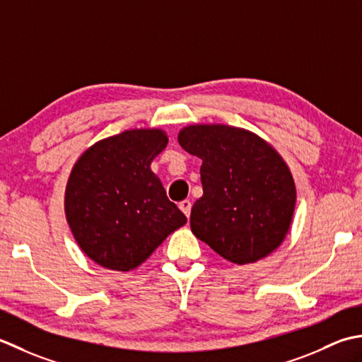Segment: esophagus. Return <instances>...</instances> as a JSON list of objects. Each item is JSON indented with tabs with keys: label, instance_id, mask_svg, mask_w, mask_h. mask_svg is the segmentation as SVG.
Returning <instances> with one entry per match:
<instances>
[{
	"label": "esophagus",
	"instance_id": "esophagus-1",
	"mask_svg": "<svg viewBox=\"0 0 362 362\" xmlns=\"http://www.w3.org/2000/svg\"><path fill=\"white\" fill-rule=\"evenodd\" d=\"M180 209L186 214V217L189 218V216H190V209H192V203L189 202V200H184V202H181L180 203Z\"/></svg>",
	"mask_w": 362,
	"mask_h": 362
}]
</instances>
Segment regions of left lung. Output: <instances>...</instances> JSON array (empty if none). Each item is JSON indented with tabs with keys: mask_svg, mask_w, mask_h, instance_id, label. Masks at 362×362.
<instances>
[{
	"mask_svg": "<svg viewBox=\"0 0 362 362\" xmlns=\"http://www.w3.org/2000/svg\"><path fill=\"white\" fill-rule=\"evenodd\" d=\"M178 142L203 160V197L190 212L192 233L239 265L275 252L291 228L297 190L274 146L226 124H190Z\"/></svg>",
	"mask_w": 362,
	"mask_h": 362,
	"instance_id": "obj_1",
	"label": "left lung"
}]
</instances>
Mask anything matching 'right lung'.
I'll return each instance as SVG.
<instances>
[{
  "label": "right lung",
  "instance_id": "right-lung-1",
  "mask_svg": "<svg viewBox=\"0 0 362 362\" xmlns=\"http://www.w3.org/2000/svg\"><path fill=\"white\" fill-rule=\"evenodd\" d=\"M167 144L162 129L123 131L92 145L73 167L65 216L79 248L101 267H139L187 222L150 168Z\"/></svg>",
  "mask_w": 362,
  "mask_h": 362
}]
</instances>
